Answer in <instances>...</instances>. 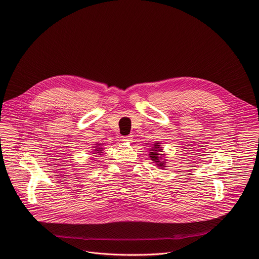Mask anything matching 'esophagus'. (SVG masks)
Returning a JSON list of instances; mask_svg holds the SVG:
<instances>
[{
	"label": "esophagus",
	"instance_id": "1",
	"mask_svg": "<svg viewBox=\"0 0 259 259\" xmlns=\"http://www.w3.org/2000/svg\"><path fill=\"white\" fill-rule=\"evenodd\" d=\"M123 142H126V143H131L133 138H132V135H128V136H123Z\"/></svg>",
	"mask_w": 259,
	"mask_h": 259
}]
</instances>
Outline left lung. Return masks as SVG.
<instances>
[{"instance_id": "left-lung-1", "label": "left lung", "mask_w": 259, "mask_h": 259, "mask_svg": "<svg viewBox=\"0 0 259 259\" xmlns=\"http://www.w3.org/2000/svg\"><path fill=\"white\" fill-rule=\"evenodd\" d=\"M161 152H162V149L160 148L159 143L153 145V148H152V150H150V154H149L150 158L152 161H154L157 164L159 167H166L165 162L161 161V159H162L161 155H164V154H160Z\"/></svg>"}]
</instances>
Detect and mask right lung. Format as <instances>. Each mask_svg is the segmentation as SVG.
Segmentation results:
<instances>
[{
  "label": "right lung",
  "instance_id": "1",
  "mask_svg": "<svg viewBox=\"0 0 259 259\" xmlns=\"http://www.w3.org/2000/svg\"><path fill=\"white\" fill-rule=\"evenodd\" d=\"M100 146H102V145H97V147H95L96 150H94L95 152H97L99 155H101V153H103L102 150H104V149H103L102 147H100ZM97 153H93V154H97Z\"/></svg>",
  "mask_w": 259,
  "mask_h": 259
}]
</instances>
